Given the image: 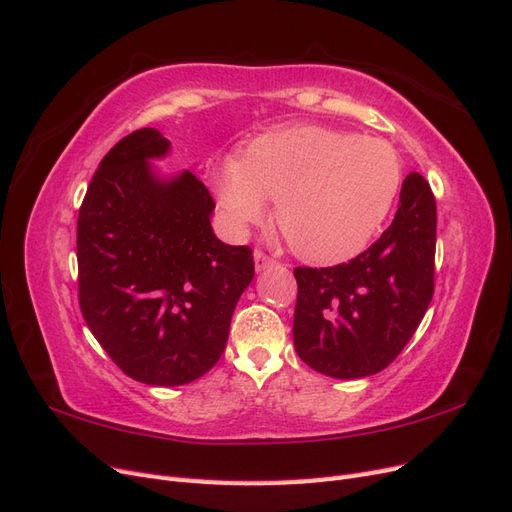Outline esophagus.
Wrapping results in <instances>:
<instances>
[{
    "instance_id": "34e87169",
    "label": "esophagus",
    "mask_w": 512,
    "mask_h": 512,
    "mask_svg": "<svg viewBox=\"0 0 512 512\" xmlns=\"http://www.w3.org/2000/svg\"><path fill=\"white\" fill-rule=\"evenodd\" d=\"M270 266H274V259L268 257L266 253L255 251V270L261 272V270H266V268H270Z\"/></svg>"
}]
</instances>
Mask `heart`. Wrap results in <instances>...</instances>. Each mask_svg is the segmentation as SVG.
Here are the masks:
<instances>
[{"label":"heart","mask_w":512,"mask_h":512,"mask_svg":"<svg viewBox=\"0 0 512 512\" xmlns=\"http://www.w3.org/2000/svg\"><path fill=\"white\" fill-rule=\"evenodd\" d=\"M402 185L395 148L353 131L295 125L253 138L223 157L212 187L234 232L259 223L276 200V225L293 253L317 266L359 255L391 212Z\"/></svg>","instance_id":"1"}]
</instances>
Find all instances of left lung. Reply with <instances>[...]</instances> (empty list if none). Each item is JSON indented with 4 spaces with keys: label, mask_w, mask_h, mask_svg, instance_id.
<instances>
[{
    "label": "left lung",
    "mask_w": 512,
    "mask_h": 512,
    "mask_svg": "<svg viewBox=\"0 0 512 512\" xmlns=\"http://www.w3.org/2000/svg\"><path fill=\"white\" fill-rule=\"evenodd\" d=\"M434 255L436 200L412 172L393 223L368 251L334 268L293 270V344L304 364L344 381L387 368L432 302Z\"/></svg>",
    "instance_id": "left-lung-1"
}]
</instances>
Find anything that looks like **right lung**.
Segmentation results:
<instances>
[{
  "instance_id": "right-lung-1",
  "label": "right lung",
  "mask_w": 512,
  "mask_h": 512,
  "mask_svg": "<svg viewBox=\"0 0 512 512\" xmlns=\"http://www.w3.org/2000/svg\"><path fill=\"white\" fill-rule=\"evenodd\" d=\"M144 127L114 144L78 212V300L91 334L134 381L176 387L225 351L229 323L255 276L249 246L212 232L214 200L189 170L163 176L170 153Z\"/></svg>"
}]
</instances>
